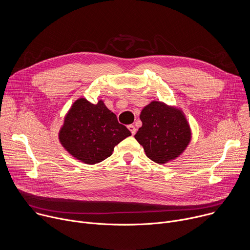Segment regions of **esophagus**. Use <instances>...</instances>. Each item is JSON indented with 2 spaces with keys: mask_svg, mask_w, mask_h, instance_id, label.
Listing matches in <instances>:
<instances>
[{
  "mask_svg": "<svg viewBox=\"0 0 250 250\" xmlns=\"http://www.w3.org/2000/svg\"><path fill=\"white\" fill-rule=\"evenodd\" d=\"M127 128L129 129V131L131 132V134H132V135H134V134H135V132H136V128H135V126H134L133 125H127Z\"/></svg>",
  "mask_w": 250,
  "mask_h": 250,
  "instance_id": "1",
  "label": "esophagus"
}]
</instances>
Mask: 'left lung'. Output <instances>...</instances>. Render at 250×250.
<instances>
[{
    "label": "left lung",
    "instance_id": "obj_1",
    "mask_svg": "<svg viewBox=\"0 0 250 250\" xmlns=\"http://www.w3.org/2000/svg\"><path fill=\"white\" fill-rule=\"evenodd\" d=\"M142 125L134 135L146 156L158 164L179 157L188 147L192 130L182 109L151 101L141 110Z\"/></svg>",
    "mask_w": 250,
    "mask_h": 250
}]
</instances>
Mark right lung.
<instances>
[{"label":"right lung","mask_w":250,"mask_h":250,"mask_svg":"<svg viewBox=\"0 0 250 250\" xmlns=\"http://www.w3.org/2000/svg\"><path fill=\"white\" fill-rule=\"evenodd\" d=\"M129 135L103 100L92 104L79 98L66 113L58 139L70 155L91 165L111 156L115 146Z\"/></svg>","instance_id":"obj_1"}]
</instances>
